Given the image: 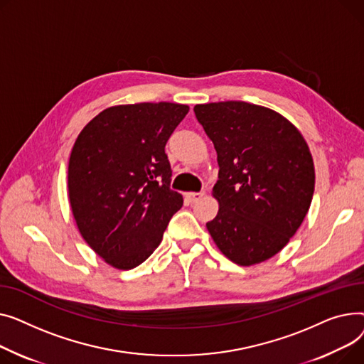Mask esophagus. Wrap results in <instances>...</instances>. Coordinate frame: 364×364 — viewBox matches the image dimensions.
I'll list each match as a JSON object with an SVG mask.
<instances>
[{
	"instance_id": "34e87169",
	"label": "esophagus",
	"mask_w": 364,
	"mask_h": 364,
	"mask_svg": "<svg viewBox=\"0 0 364 364\" xmlns=\"http://www.w3.org/2000/svg\"><path fill=\"white\" fill-rule=\"evenodd\" d=\"M204 196H205L204 191H203V192H188L186 198H188L191 203H196V201H198L200 198H203Z\"/></svg>"
}]
</instances>
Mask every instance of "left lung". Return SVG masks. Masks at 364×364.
I'll list each match as a JSON object with an SVG mask.
<instances>
[{"mask_svg":"<svg viewBox=\"0 0 364 364\" xmlns=\"http://www.w3.org/2000/svg\"><path fill=\"white\" fill-rule=\"evenodd\" d=\"M218 153L213 197L218 216L207 223L213 241L240 266L279 252L301 226L314 192L307 142L279 113L244 101L194 107Z\"/></svg>","mask_w":364,"mask_h":364,"instance_id":"8db88e82","label":"left lung"}]
</instances>
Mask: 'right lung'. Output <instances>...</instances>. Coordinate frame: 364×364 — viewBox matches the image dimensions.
Wrapping results in <instances>:
<instances>
[{
	"label": "right lung",
	"instance_id": "right-lung-1",
	"mask_svg": "<svg viewBox=\"0 0 364 364\" xmlns=\"http://www.w3.org/2000/svg\"><path fill=\"white\" fill-rule=\"evenodd\" d=\"M188 112L175 102L114 105L85 126L72 148L73 218L82 238L116 269L145 262L183 204L170 189L164 146Z\"/></svg>",
	"mask_w": 364,
	"mask_h": 364
}]
</instances>
